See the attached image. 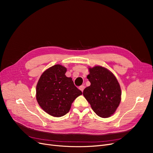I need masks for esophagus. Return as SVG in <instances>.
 Returning a JSON list of instances; mask_svg holds the SVG:
<instances>
[{
  "instance_id": "esophagus-1",
  "label": "esophagus",
  "mask_w": 153,
  "mask_h": 153,
  "mask_svg": "<svg viewBox=\"0 0 153 153\" xmlns=\"http://www.w3.org/2000/svg\"><path fill=\"white\" fill-rule=\"evenodd\" d=\"M84 88H85V86H84V85H81V86L79 87V89H80V90L82 92H83V91H84Z\"/></svg>"
}]
</instances>
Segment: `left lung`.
<instances>
[{
  "label": "left lung",
  "mask_w": 153,
  "mask_h": 153,
  "mask_svg": "<svg viewBox=\"0 0 153 153\" xmlns=\"http://www.w3.org/2000/svg\"><path fill=\"white\" fill-rule=\"evenodd\" d=\"M87 79L91 85L83 92L92 109L100 117L112 115L121 101V91L116 78L107 69L101 66L89 68Z\"/></svg>",
  "instance_id": "8db88e82"
}]
</instances>
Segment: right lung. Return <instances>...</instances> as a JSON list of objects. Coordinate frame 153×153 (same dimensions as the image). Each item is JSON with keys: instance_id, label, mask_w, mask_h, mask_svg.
Instances as JSON below:
<instances>
[{"instance_id": "add662e5", "label": "right lung", "mask_w": 153, "mask_h": 153, "mask_svg": "<svg viewBox=\"0 0 153 153\" xmlns=\"http://www.w3.org/2000/svg\"><path fill=\"white\" fill-rule=\"evenodd\" d=\"M66 68L56 64L47 69L36 86V99L47 114L62 117L70 110L71 103L82 94L72 78L65 75Z\"/></svg>"}]
</instances>
